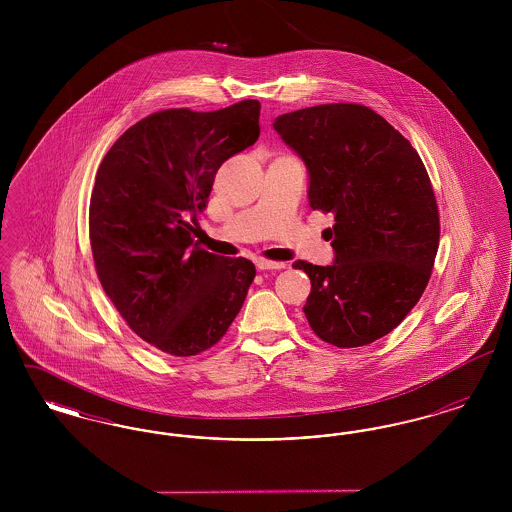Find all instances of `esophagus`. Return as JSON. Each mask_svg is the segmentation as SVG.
I'll use <instances>...</instances> for the list:
<instances>
[{
	"label": "esophagus",
	"mask_w": 512,
	"mask_h": 512,
	"mask_svg": "<svg viewBox=\"0 0 512 512\" xmlns=\"http://www.w3.org/2000/svg\"><path fill=\"white\" fill-rule=\"evenodd\" d=\"M255 265L259 270H280V268H286V263H280V261H268V259H257Z\"/></svg>",
	"instance_id": "obj_1"
}]
</instances>
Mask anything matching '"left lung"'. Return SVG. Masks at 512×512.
<instances>
[{
    "mask_svg": "<svg viewBox=\"0 0 512 512\" xmlns=\"http://www.w3.org/2000/svg\"><path fill=\"white\" fill-rule=\"evenodd\" d=\"M274 130L309 169L311 209L336 222L332 265L293 263L311 278L309 326L343 349L380 340L418 303L438 253V203L420 155L359 103L286 113Z\"/></svg>",
    "mask_w": 512,
    "mask_h": 512,
    "instance_id": "left-lung-1",
    "label": "left lung"
}]
</instances>
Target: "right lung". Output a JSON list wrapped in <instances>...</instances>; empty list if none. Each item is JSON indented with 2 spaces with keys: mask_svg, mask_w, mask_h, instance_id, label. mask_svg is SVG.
Wrapping results in <instances>:
<instances>
[{
  "mask_svg": "<svg viewBox=\"0 0 512 512\" xmlns=\"http://www.w3.org/2000/svg\"><path fill=\"white\" fill-rule=\"evenodd\" d=\"M257 99L219 111L165 109L130 126L103 157L90 201L99 282L124 322L174 357L207 351L244 305L255 265L192 238L215 174L259 138Z\"/></svg>",
  "mask_w": 512,
  "mask_h": 512,
  "instance_id": "obj_1",
  "label": "right lung"
}]
</instances>
